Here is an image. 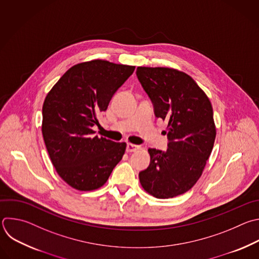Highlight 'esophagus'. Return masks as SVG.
<instances>
[{
	"label": "esophagus",
	"mask_w": 259,
	"mask_h": 259,
	"mask_svg": "<svg viewBox=\"0 0 259 259\" xmlns=\"http://www.w3.org/2000/svg\"><path fill=\"white\" fill-rule=\"evenodd\" d=\"M139 148H140L139 145L128 143L127 147H126V150H127V152H134V151H137Z\"/></svg>",
	"instance_id": "esophagus-1"
}]
</instances>
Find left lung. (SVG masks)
I'll return each instance as SVG.
<instances>
[{
  "label": "left lung",
  "instance_id": "8db88e82",
  "mask_svg": "<svg viewBox=\"0 0 259 259\" xmlns=\"http://www.w3.org/2000/svg\"><path fill=\"white\" fill-rule=\"evenodd\" d=\"M136 75L157 118L167 120V149L148 148L150 163L139 173L150 195L171 198L190 190L208 159L215 135L209 99L188 74L166 67H137Z\"/></svg>",
  "mask_w": 259,
  "mask_h": 259
}]
</instances>
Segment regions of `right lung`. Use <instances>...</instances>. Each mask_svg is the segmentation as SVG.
<instances>
[{
	"label": "right lung",
	"mask_w": 259,
	"mask_h": 259,
	"mask_svg": "<svg viewBox=\"0 0 259 259\" xmlns=\"http://www.w3.org/2000/svg\"><path fill=\"white\" fill-rule=\"evenodd\" d=\"M135 67L93 60L71 67L42 106L41 132L58 175L72 188H101L122 159L125 142L95 136L99 116Z\"/></svg>",
	"instance_id": "add662e5"
}]
</instances>
